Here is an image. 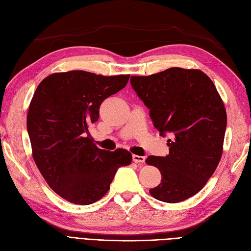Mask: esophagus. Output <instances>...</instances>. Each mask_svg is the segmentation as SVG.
<instances>
[{
	"label": "esophagus",
	"mask_w": 251,
	"mask_h": 251,
	"mask_svg": "<svg viewBox=\"0 0 251 251\" xmlns=\"http://www.w3.org/2000/svg\"><path fill=\"white\" fill-rule=\"evenodd\" d=\"M133 161L136 163H143L146 161V157L144 156H138V155H133Z\"/></svg>",
	"instance_id": "obj_1"
}]
</instances>
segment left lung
<instances>
[{
  "label": "left lung",
  "instance_id": "left-lung-1",
  "mask_svg": "<svg viewBox=\"0 0 251 251\" xmlns=\"http://www.w3.org/2000/svg\"><path fill=\"white\" fill-rule=\"evenodd\" d=\"M133 90L150 109L154 126L168 140L170 153L149 156L161 173L150 194L177 203L200 192L222 156L227 116L214 82L200 70L170 68L150 76H132Z\"/></svg>",
  "mask_w": 251,
  "mask_h": 251
}]
</instances>
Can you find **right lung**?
<instances>
[{"label": "right lung", "mask_w": 251, "mask_h": 251, "mask_svg": "<svg viewBox=\"0 0 251 251\" xmlns=\"http://www.w3.org/2000/svg\"><path fill=\"white\" fill-rule=\"evenodd\" d=\"M128 78L69 71L49 75L36 88L27 115L33 159L49 186L67 201L89 205L100 200L117 170L132 162L130 151L97 148L89 133L101 102Z\"/></svg>", "instance_id": "1"}]
</instances>
